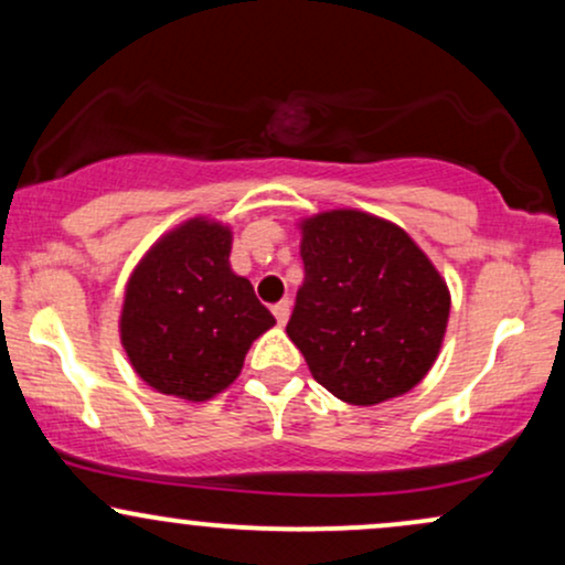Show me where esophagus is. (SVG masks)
Instances as JSON below:
<instances>
[{"instance_id":"34e87169","label":"esophagus","mask_w":565,"mask_h":565,"mask_svg":"<svg viewBox=\"0 0 565 565\" xmlns=\"http://www.w3.org/2000/svg\"><path fill=\"white\" fill-rule=\"evenodd\" d=\"M289 313H291V302L289 300H281V302L274 305V316H276V321L281 323V327L289 321Z\"/></svg>"}]
</instances>
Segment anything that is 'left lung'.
<instances>
[{
	"mask_svg": "<svg viewBox=\"0 0 565 565\" xmlns=\"http://www.w3.org/2000/svg\"><path fill=\"white\" fill-rule=\"evenodd\" d=\"M305 265L289 340L310 374L353 406L417 387L436 364L451 291L401 225L361 210L302 217Z\"/></svg>",
	"mask_w": 565,
	"mask_h": 565,
	"instance_id": "left-lung-1",
	"label": "left lung"
}]
</instances>
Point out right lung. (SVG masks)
Listing matches in <instances>:
<instances>
[{"label":"right lung","instance_id":"add662e5","mask_svg":"<svg viewBox=\"0 0 565 565\" xmlns=\"http://www.w3.org/2000/svg\"><path fill=\"white\" fill-rule=\"evenodd\" d=\"M228 223L196 215L146 249L127 278L119 340L157 393L204 404L236 382L252 342L274 327L249 278L231 268Z\"/></svg>","mask_w":565,"mask_h":565}]
</instances>
